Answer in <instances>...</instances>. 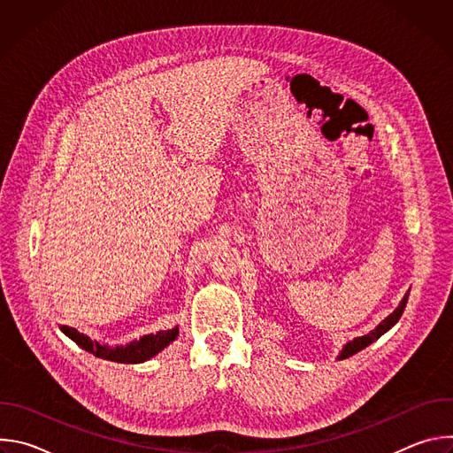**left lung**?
Masks as SVG:
<instances>
[{"label":"left lung","mask_w":453,"mask_h":453,"mask_svg":"<svg viewBox=\"0 0 453 453\" xmlns=\"http://www.w3.org/2000/svg\"><path fill=\"white\" fill-rule=\"evenodd\" d=\"M407 299H409V292L403 296V299L400 301L398 308H396L391 315H387V317L380 322V325H378L374 330H371L367 335H362V337H357V339H353V341L346 342V344L342 346V349H341V353H339L337 360H344V358L353 357L355 353L362 351L364 348H367L369 344H372L374 341H378L383 334L389 332V330L396 325V322L400 320V317H402V313H403V310H405V306H407Z\"/></svg>","instance_id":"8db88e82"}]
</instances>
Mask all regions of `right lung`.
I'll return each instance as SVG.
<instances>
[{"label":"right lung","mask_w":453,"mask_h":453,"mask_svg":"<svg viewBox=\"0 0 453 453\" xmlns=\"http://www.w3.org/2000/svg\"><path fill=\"white\" fill-rule=\"evenodd\" d=\"M60 332L66 337H70L75 344H79L88 353H91L98 358H104V360L118 362V364H142V362H147L152 357H156L157 353H161L179 335V328L175 326L172 330L143 335L140 341H133V342H128L125 346L112 348V346L91 341L88 335H84V334H81V332H77L75 328H70V326H60Z\"/></svg>","instance_id":"obj_1"}]
</instances>
